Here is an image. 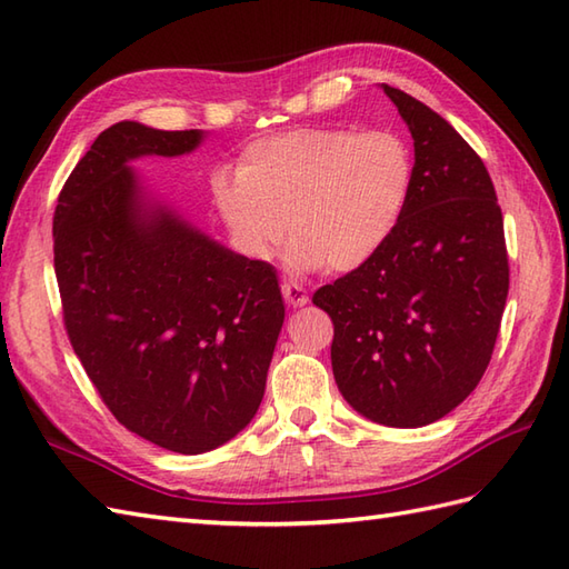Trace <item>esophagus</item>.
<instances>
[{"instance_id": "34e87169", "label": "esophagus", "mask_w": 569, "mask_h": 569, "mask_svg": "<svg viewBox=\"0 0 569 569\" xmlns=\"http://www.w3.org/2000/svg\"><path fill=\"white\" fill-rule=\"evenodd\" d=\"M281 293H283V298H286V302H288L290 308H302V306H308V300H310L308 290L302 288L300 283H296V281H283L281 283Z\"/></svg>"}]
</instances>
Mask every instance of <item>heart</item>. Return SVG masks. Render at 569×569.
<instances>
[{"instance_id":"b5f03b06","label":"heart","mask_w":569,"mask_h":569,"mask_svg":"<svg viewBox=\"0 0 569 569\" xmlns=\"http://www.w3.org/2000/svg\"><path fill=\"white\" fill-rule=\"evenodd\" d=\"M213 177V198L240 252L269 261L290 224V261L347 273L398 230L412 193L409 144L392 130L293 128L263 136Z\"/></svg>"}]
</instances>
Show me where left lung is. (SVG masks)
I'll return each instance as SVG.
<instances>
[{"label":"left lung","mask_w":569,"mask_h":569,"mask_svg":"<svg viewBox=\"0 0 569 569\" xmlns=\"http://www.w3.org/2000/svg\"><path fill=\"white\" fill-rule=\"evenodd\" d=\"M415 140V181L380 252L317 288L335 325L345 400L386 427L446 417L490 366L509 293L505 220L480 154L405 91L382 84Z\"/></svg>","instance_id":"8db88e82"}]
</instances>
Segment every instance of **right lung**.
Instances as JSON below:
<instances>
[{
	"label": "right lung",
	"instance_id": "right-lung-1",
	"mask_svg": "<svg viewBox=\"0 0 569 569\" xmlns=\"http://www.w3.org/2000/svg\"><path fill=\"white\" fill-rule=\"evenodd\" d=\"M198 142V130L106 128L52 218L62 322L101 402L126 429L187 456L252 421L286 315L271 263L142 208L128 162Z\"/></svg>",
	"mask_w": 569,
	"mask_h": 569
}]
</instances>
